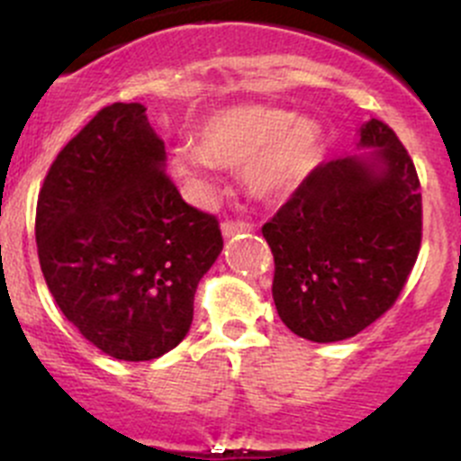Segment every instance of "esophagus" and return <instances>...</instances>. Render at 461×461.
I'll use <instances>...</instances> for the list:
<instances>
[{
	"label": "esophagus",
	"mask_w": 461,
	"mask_h": 461,
	"mask_svg": "<svg viewBox=\"0 0 461 461\" xmlns=\"http://www.w3.org/2000/svg\"><path fill=\"white\" fill-rule=\"evenodd\" d=\"M240 231H252V225H249V222H243V221H225V222H222V236H225V239L240 234Z\"/></svg>",
	"instance_id": "34e87169"
}]
</instances>
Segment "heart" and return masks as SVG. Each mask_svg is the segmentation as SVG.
Instances as JSON below:
<instances>
[{"label": "heart", "instance_id": "b5f03b06", "mask_svg": "<svg viewBox=\"0 0 461 461\" xmlns=\"http://www.w3.org/2000/svg\"><path fill=\"white\" fill-rule=\"evenodd\" d=\"M198 144L171 153V169L196 192L216 189L218 165L243 169L258 198H283L294 192L323 156L321 131L312 120L292 111L249 104L216 111L198 129Z\"/></svg>", "mask_w": 461, "mask_h": 461}]
</instances>
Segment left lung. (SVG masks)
I'll return each instance as SVG.
<instances>
[{"instance_id":"1","label":"left lung","mask_w":461,"mask_h":461,"mask_svg":"<svg viewBox=\"0 0 461 461\" xmlns=\"http://www.w3.org/2000/svg\"><path fill=\"white\" fill-rule=\"evenodd\" d=\"M368 156L319 165L263 225L283 323L317 343L350 339L394 305L421 245V192L406 147L381 120Z\"/></svg>"}]
</instances>
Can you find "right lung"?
<instances>
[{"instance_id": "1", "label": "right lung", "mask_w": 461, "mask_h": 461, "mask_svg": "<svg viewBox=\"0 0 461 461\" xmlns=\"http://www.w3.org/2000/svg\"><path fill=\"white\" fill-rule=\"evenodd\" d=\"M138 102H113L68 140L37 196L35 240L55 303L113 359L151 361L187 337L222 249L216 216L183 201Z\"/></svg>"}]
</instances>
